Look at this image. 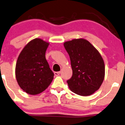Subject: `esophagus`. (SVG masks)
<instances>
[{"mask_svg":"<svg viewBox=\"0 0 125 125\" xmlns=\"http://www.w3.org/2000/svg\"><path fill=\"white\" fill-rule=\"evenodd\" d=\"M60 73H61V72H54V75H55L56 76H57V75H59L60 74Z\"/></svg>","mask_w":125,"mask_h":125,"instance_id":"esophagus-1","label":"esophagus"}]
</instances>
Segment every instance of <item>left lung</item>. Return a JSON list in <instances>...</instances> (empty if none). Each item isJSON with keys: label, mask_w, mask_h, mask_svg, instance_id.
<instances>
[{"label": "left lung", "mask_w": 125, "mask_h": 125, "mask_svg": "<svg viewBox=\"0 0 125 125\" xmlns=\"http://www.w3.org/2000/svg\"><path fill=\"white\" fill-rule=\"evenodd\" d=\"M64 46L71 59L72 75L67 83L70 90L80 96H89L103 83L105 66L98 51L83 39L66 42Z\"/></svg>", "instance_id": "left-lung-1"}]
</instances>
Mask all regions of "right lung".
<instances>
[{"label": "right lung", "instance_id": "right-lung-1", "mask_svg": "<svg viewBox=\"0 0 125 125\" xmlns=\"http://www.w3.org/2000/svg\"><path fill=\"white\" fill-rule=\"evenodd\" d=\"M49 43L40 39L29 42L17 59L16 80L21 89L29 94H37L48 87L54 77L45 58Z\"/></svg>", "mask_w": 125, "mask_h": 125}]
</instances>
